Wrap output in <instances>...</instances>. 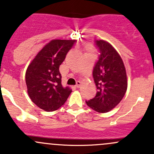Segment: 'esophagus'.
<instances>
[{
	"label": "esophagus",
	"mask_w": 154,
	"mask_h": 154,
	"mask_svg": "<svg viewBox=\"0 0 154 154\" xmlns=\"http://www.w3.org/2000/svg\"><path fill=\"white\" fill-rule=\"evenodd\" d=\"M81 84H82L81 82H80V81H77V84H76V85H75L76 88H80V85H81Z\"/></svg>",
	"instance_id": "34e87169"
}]
</instances>
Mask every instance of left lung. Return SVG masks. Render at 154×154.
<instances>
[{"label":"left lung","instance_id":"1","mask_svg":"<svg viewBox=\"0 0 154 154\" xmlns=\"http://www.w3.org/2000/svg\"><path fill=\"white\" fill-rule=\"evenodd\" d=\"M100 55L93 71L96 96L87 106L99 113H107L120 103L128 88L127 74L117 51L104 40H97Z\"/></svg>","mask_w":154,"mask_h":154}]
</instances>
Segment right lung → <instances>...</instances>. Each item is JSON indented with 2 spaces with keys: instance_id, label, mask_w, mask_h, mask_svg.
<instances>
[{
  "instance_id": "add662e5",
  "label": "right lung",
  "mask_w": 154,
  "mask_h": 154,
  "mask_svg": "<svg viewBox=\"0 0 154 154\" xmlns=\"http://www.w3.org/2000/svg\"><path fill=\"white\" fill-rule=\"evenodd\" d=\"M74 40H52L45 45L28 66L26 72L27 92L32 101L43 111L60 108L72 93L61 84L59 67Z\"/></svg>"
}]
</instances>
